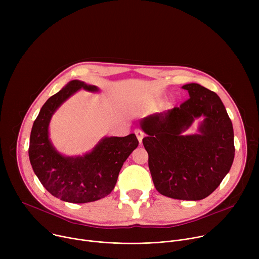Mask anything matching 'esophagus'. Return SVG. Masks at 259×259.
<instances>
[{"label":"esophagus","mask_w":259,"mask_h":259,"mask_svg":"<svg viewBox=\"0 0 259 259\" xmlns=\"http://www.w3.org/2000/svg\"><path fill=\"white\" fill-rule=\"evenodd\" d=\"M134 133H135V135H136V137H137V139H138L139 143H141V142H142V138H143L144 133H143L140 129H136V130L134 131Z\"/></svg>","instance_id":"1"}]
</instances>
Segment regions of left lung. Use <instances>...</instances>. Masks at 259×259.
<instances>
[{"instance_id": "obj_1", "label": "left lung", "mask_w": 259, "mask_h": 259, "mask_svg": "<svg viewBox=\"0 0 259 259\" xmlns=\"http://www.w3.org/2000/svg\"><path fill=\"white\" fill-rule=\"evenodd\" d=\"M190 98L167 112L141 121L142 139L156 190L163 196L198 201L212 194L229 173L235 157L234 129L219 96L196 84H187ZM204 115L200 135L181 136Z\"/></svg>"}]
</instances>
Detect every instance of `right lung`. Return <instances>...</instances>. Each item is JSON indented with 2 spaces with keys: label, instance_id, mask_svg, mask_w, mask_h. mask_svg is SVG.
Returning <instances> with one entry per match:
<instances>
[{
  "label": "right lung",
  "instance_id": "right-lung-1",
  "mask_svg": "<svg viewBox=\"0 0 259 259\" xmlns=\"http://www.w3.org/2000/svg\"><path fill=\"white\" fill-rule=\"evenodd\" d=\"M97 91L95 86L73 80L51 96L33 122L28 156L33 172L43 187L54 197L69 203L97 201L110 194L120 170L136 149L135 134L125 137H105L83 157H63L52 146L48 126L57 107L79 89Z\"/></svg>",
  "mask_w": 259,
  "mask_h": 259
}]
</instances>
